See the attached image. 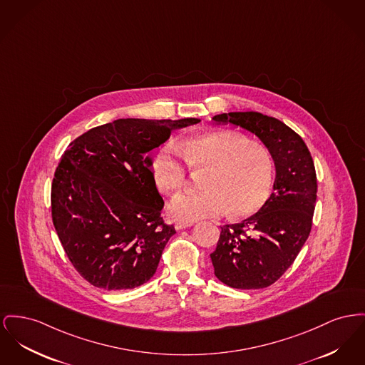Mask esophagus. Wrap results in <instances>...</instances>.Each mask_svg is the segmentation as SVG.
<instances>
[{
  "instance_id": "obj_1",
  "label": "esophagus",
  "mask_w": 365,
  "mask_h": 365,
  "mask_svg": "<svg viewBox=\"0 0 365 365\" xmlns=\"http://www.w3.org/2000/svg\"><path fill=\"white\" fill-rule=\"evenodd\" d=\"M193 223H185V222H175V229L176 230H183V229H187V227H192Z\"/></svg>"
}]
</instances>
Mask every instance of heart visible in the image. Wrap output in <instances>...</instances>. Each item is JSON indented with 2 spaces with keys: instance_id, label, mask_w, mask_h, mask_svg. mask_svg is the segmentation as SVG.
<instances>
[{
  "instance_id": "obj_1",
  "label": "heart",
  "mask_w": 365,
  "mask_h": 365,
  "mask_svg": "<svg viewBox=\"0 0 365 365\" xmlns=\"http://www.w3.org/2000/svg\"><path fill=\"white\" fill-rule=\"evenodd\" d=\"M207 172L204 192L176 195L168 212L173 219L194 223L229 212L233 217L257 214L267 201L273 186V158L263 146L251 143L232 130H207L165 146L153 163L157 187L167 194L179 192L186 183V168Z\"/></svg>"
}]
</instances>
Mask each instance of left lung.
I'll list each match as a JSON object with an SVG mask.
<instances>
[{
	"label": "left lung",
	"mask_w": 365,
	"mask_h": 365,
	"mask_svg": "<svg viewBox=\"0 0 365 365\" xmlns=\"http://www.w3.org/2000/svg\"><path fill=\"white\" fill-rule=\"evenodd\" d=\"M212 120L254 133L274 161L273 193L257 214L223 226L211 254L215 276L223 284L237 289L266 288L294 263L310 235L317 200L313 158L299 135L274 117L230 111Z\"/></svg>",
	"instance_id": "obj_1"
}]
</instances>
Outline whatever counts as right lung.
<instances>
[{"instance_id":"obj_1","label":"right lung","mask_w":365,"mask_h":365,"mask_svg":"<svg viewBox=\"0 0 365 365\" xmlns=\"http://www.w3.org/2000/svg\"><path fill=\"white\" fill-rule=\"evenodd\" d=\"M197 123L120 118L68 145L52 182V220L66 255L93 287L130 289L154 276L176 232L160 216L150 153L172 129Z\"/></svg>"}]
</instances>
